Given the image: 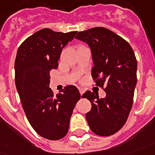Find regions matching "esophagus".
I'll list each match as a JSON object with an SVG mask.
<instances>
[{
    "instance_id": "1",
    "label": "esophagus",
    "mask_w": 155,
    "mask_h": 155,
    "mask_svg": "<svg viewBox=\"0 0 155 155\" xmlns=\"http://www.w3.org/2000/svg\"><path fill=\"white\" fill-rule=\"evenodd\" d=\"M79 91H80L81 95H82V94L84 93V91H85V90H84L83 88H79Z\"/></svg>"
}]
</instances>
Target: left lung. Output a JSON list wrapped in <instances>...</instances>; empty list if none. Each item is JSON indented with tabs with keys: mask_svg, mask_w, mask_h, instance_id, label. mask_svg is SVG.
<instances>
[{
	"mask_svg": "<svg viewBox=\"0 0 155 155\" xmlns=\"http://www.w3.org/2000/svg\"><path fill=\"white\" fill-rule=\"evenodd\" d=\"M75 39L90 47L91 76L97 86H105L106 92L104 98L90 91L82 95L91 104L86 114L87 123L97 135H113L125 125L132 107L137 69L135 53L123 38L103 27L81 31Z\"/></svg>",
	"mask_w": 155,
	"mask_h": 155,
	"instance_id": "8db88e82",
	"label": "left lung"
}]
</instances>
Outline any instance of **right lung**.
<instances>
[{
	"label": "right lung",
	"instance_id": "obj_1",
	"mask_svg": "<svg viewBox=\"0 0 155 155\" xmlns=\"http://www.w3.org/2000/svg\"><path fill=\"white\" fill-rule=\"evenodd\" d=\"M76 31L55 32L43 29L27 38L17 51L15 83L26 117L33 129L49 140L63 138L81 94L74 86L53 96L50 70L57 69L62 50Z\"/></svg>",
	"mask_w": 155,
	"mask_h": 155
}]
</instances>
